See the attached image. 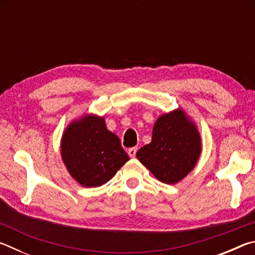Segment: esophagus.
Segmentation results:
<instances>
[{
	"instance_id": "esophagus-1",
	"label": "esophagus",
	"mask_w": 255,
	"mask_h": 255,
	"mask_svg": "<svg viewBox=\"0 0 255 255\" xmlns=\"http://www.w3.org/2000/svg\"><path fill=\"white\" fill-rule=\"evenodd\" d=\"M136 153H137V148L136 147H131L128 149V155L130 157H135L136 156Z\"/></svg>"
}]
</instances>
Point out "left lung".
Returning <instances> with one entry per match:
<instances>
[{"label": "left lung", "instance_id": "1", "mask_svg": "<svg viewBox=\"0 0 255 255\" xmlns=\"http://www.w3.org/2000/svg\"><path fill=\"white\" fill-rule=\"evenodd\" d=\"M201 153L200 135L184 112L176 110L159 117L153 128L152 141L136 153L137 158L161 182L182 180Z\"/></svg>", "mask_w": 255, "mask_h": 255}]
</instances>
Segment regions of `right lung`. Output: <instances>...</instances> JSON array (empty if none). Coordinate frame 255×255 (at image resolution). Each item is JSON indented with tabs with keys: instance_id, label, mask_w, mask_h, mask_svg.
<instances>
[{
	"instance_id": "obj_1",
	"label": "right lung",
	"mask_w": 255,
	"mask_h": 255,
	"mask_svg": "<svg viewBox=\"0 0 255 255\" xmlns=\"http://www.w3.org/2000/svg\"><path fill=\"white\" fill-rule=\"evenodd\" d=\"M62 157L73 178L86 188L105 184L129 159L118 136L97 116H85L67 127Z\"/></svg>"
}]
</instances>
